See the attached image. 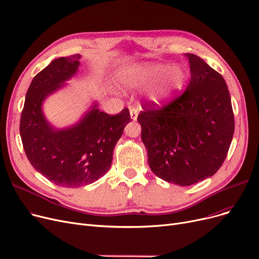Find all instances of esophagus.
I'll use <instances>...</instances> for the list:
<instances>
[{"mask_svg":"<svg viewBox=\"0 0 259 259\" xmlns=\"http://www.w3.org/2000/svg\"><path fill=\"white\" fill-rule=\"evenodd\" d=\"M138 109L137 108H135V107H131L130 108V115H131V118H132V120H134V121H136L137 120V118H138Z\"/></svg>","mask_w":259,"mask_h":259,"instance_id":"obj_1","label":"esophagus"}]
</instances>
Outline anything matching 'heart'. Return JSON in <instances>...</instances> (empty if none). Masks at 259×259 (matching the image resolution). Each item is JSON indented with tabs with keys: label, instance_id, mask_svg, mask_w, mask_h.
<instances>
[{
	"label": "heart",
	"instance_id": "obj_1",
	"mask_svg": "<svg viewBox=\"0 0 259 259\" xmlns=\"http://www.w3.org/2000/svg\"><path fill=\"white\" fill-rule=\"evenodd\" d=\"M121 84L128 89H143L153 104L161 105L171 101L185 86L187 73L185 69L165 63H143L122 69L119 73Z\"/></svg>",
	"mask_w": 259,
	"mask_h": 259
}]
</instances>
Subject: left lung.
<instances>
[{"label":"left lung","instance_id":"obj_1","mask_svg":"<svg viewBox=\"0 0 259 259\" xmlns=\"http://www.w3.org/2000/svg\"><path fill=\"white\" fill-rule=\"evenodd\" d=\"M185 55L191 74L187 89L161 108L146 105L137 119L151 170L179 186L212 177L226 157L235 130L222 75L199 56Z\"/></svg>","mask_w":259,"mask_h":259}]
</instances>
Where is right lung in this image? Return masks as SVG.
<instances>
[{
  "label": "right lung",
  "instance_id": "add662e5",
  "mask_svg": "<svg viewBox=\"0 0 259 259\" xmlns=\"http://www.w3.org/2000/svg\"><path fill=\"white\" fill-rule=\"evenodd\" d=\"M80 55L54 59L33 78L20 120V136L30 164L57 186L75 188L106 174L113 149L131 122L124 108L116 116L101 111L94 102L78 122L56 128L47 120L45 100L65 87L79 68Z\"/></svg>",
  "mask_w": 259,
  "mask_h": 259
}]
</instances>
